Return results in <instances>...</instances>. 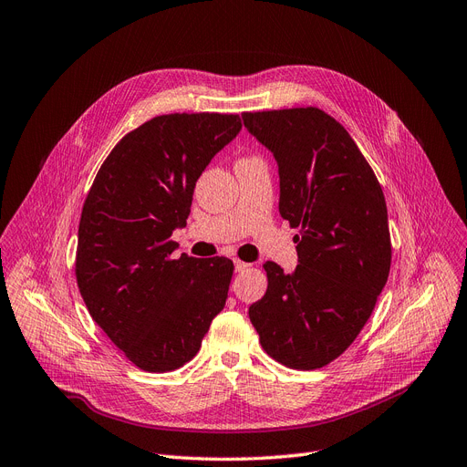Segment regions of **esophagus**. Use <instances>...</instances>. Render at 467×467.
<instances>
[{"instance_id":"1","label":"esophagus","mask_w":467,"mask_h":467,"mask_svg":"<svg viewBox=\"0 0 467 467\" xmlns=\"http://www.w3.org/2000/svg\"><path fill=\"white\" fill-rule=\"evenodd\" d=\"M248 267H250V263H246V261H240V259H234V269H236V273H244Z\"/></svg>"}]
</instances>
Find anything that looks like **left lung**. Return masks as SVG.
Instances as JSON below:
<instances>
[{
	"label": "left lung",
	"mask_w": 467,
	"mask_h": 467,
	"mask_svg": "<svg viewBox=\"0 0 467 467\" xmlns=\"http://www.w3.org/2000/svg\"><path fill=\"white\" fill-rule=\"evenodd\" d=\"M278 164V212L299 229V265L267 261L269 286L250 307L261 348L296 370L327 367L370 318L391 267L388 206L355 140L320 109L242 114Z\"/></svg>",
	"instance_id": "1"
}]
</instances>
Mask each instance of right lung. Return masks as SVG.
Segmentation results:
<instances>
[{"mask_svg": "<svg viewBox=\"0 0 467 467\" xmlns=\"http://www.w3.org/2000/svg\"><path fill=\"white\" fill-rule=\"evenodd\" d=\"M238 114L156 116L103 161L78 229L76 280L93 320L137 368L171 372L225 307L227 257H173L198 177L238 135Z\"/></svg>", "mask_w": 467, "mask_h": 467, "instance_id": "add662e5", "label": "right lung"}]
</instances>
